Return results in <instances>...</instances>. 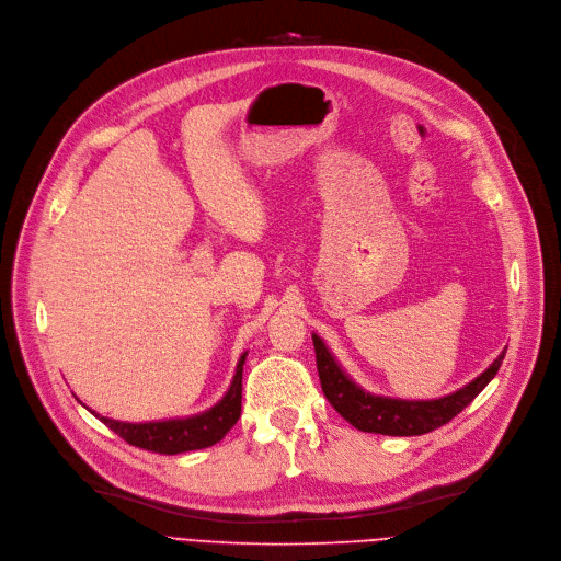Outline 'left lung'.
<instances>
[{
  "instance_id": "obj_1",
  "label": "left lung",
  "mask_w": 561,
  "mask_h": 561,
  "mask_svg": "<svg viewBox=\"0 0 561 561\" xmlns=\"http://www.w3.org/2000/svg\"><path fill=\"white\" fill-rule=\"evenodd\" d=\"M312 344L317 353V371L321 380V389L331 403L353 427L362 433H378L389 437H414L433 433L453 416L462 412L478 393L499 374L505 351L491 362V365L471 382L459 387L453 393H446L442 399L431 401H405L378 397L367 389H362L335 359L323 344L319 335L312 333Z\"/></svg>"
}]
</instances>
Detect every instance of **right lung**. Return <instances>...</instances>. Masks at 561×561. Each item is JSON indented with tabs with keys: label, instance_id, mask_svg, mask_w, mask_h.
Here are the masks:
<instances>
[{
	"label": "right lung",
	"instance_id": "add662e5",
	"mask_svg": "<svg viewBox=\"0 0 561 561\" xmlns=\"http://www.w3.org/2000/svg\"><path fill=\"white\" fill-rule=\"evenodd\" d=\"M247 353L240 355L238 369L230 382L228 391L215 403L210 410L183 416V419H164V421H147V423H128L115 421L92 412L96 419H102L113 433H117L124 442L138 448H147L160 455H179L187 450L208 448L226 437V433L233 427L242 412V367H244Z\"/></svg>",
	"mask_w": 561,
	"mask_h": 561
}]
</instances>
